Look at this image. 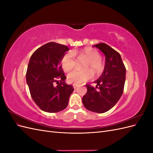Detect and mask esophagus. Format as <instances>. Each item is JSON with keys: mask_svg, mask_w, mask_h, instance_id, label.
Segmentation results:
<instances>
[{"mask_svg": "<svg viewBox=\"0 0 153 153\" xmlns=\"http://www.w3.org/2000/svg\"><path fill=\"white\" fill-rule=\"evenodd\" d=\"M73 86L74 89H76V88L78 87V85L76 84H73Z\"/></svg>", "mask_w": 153, "mask_h": 153, "instance_id": "obj_1", "label": "esophagus"}]
</instances>
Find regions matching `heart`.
Masks as SVG:
<instances>
[{
    "label": "heart",
    "instance_id": "1",
    "mask_svg": "<svg viewBox=\"0 0 153 153\" xmlns=\"http://www.w3.org/2000/svg\"><path fill=\"white\" fill-rule=\"evenodd\" d=\"M75 55H76L78 57H87L88 59L84 68H91L96 75H100L103 72L104 65L100 59V53L96 50L90 47L85 48L78 52L77 51L69 52L64 55L61 59V65L65 71H70L75 67L76 64ZM92 77V73L90 69H84V70L75 69L68 74L67 79L70 83L80 84L90 80Z\"/></svg>",
    "mask_w": 153,
    "mask_h": 153
}]
</instances>
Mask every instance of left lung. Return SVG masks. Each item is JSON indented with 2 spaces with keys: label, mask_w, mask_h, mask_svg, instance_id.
Masks as SVG:
<instances>
[{
  "label": "left lung",
  "mask_w": 153,
  "mask_h": 153,
  "mask_svg": "<svg viewBox=\"0 0 153 153\" xmlns=\"http://www.w3.org/2000/svg\"><path fill=\"white\" fill-rule=\"evenodd\" d=\"M105 56L104 71L95 87L86 85L87 91L83 96L85 107L92 112L102 114L107 112L117 103L124 91L126 80V68L117 51L105 43L93 45Z\"/></svg>",
  "instance_id": "8db88e82"
}]
</instances>
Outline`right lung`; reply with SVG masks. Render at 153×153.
<instances>
[{"instance_id":"obj_1","label":"right lung","mask_w":153,"mask_h":153,"mask_svg":"<svg viewBox=\"0 0 153 153\" xmlns=\"http://www.w3.org/2000/svg\"><path fill=\"white\" fill-rule=\"evenodd\" d=\"M69 50L64 45L50 42L37 49L30 57L27 84L32 100L45 112L55 113L65 109L74 91L71 85L64 82L66 77L61 64Z\"/></svg>"}]
</instances>
